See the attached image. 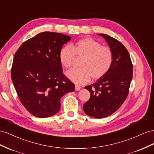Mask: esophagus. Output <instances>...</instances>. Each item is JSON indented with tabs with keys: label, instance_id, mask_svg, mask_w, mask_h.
Wrapping results in <instances>:
<instances>
[{
	"label": "esophagus",
	"instance_id": "1",
	"mask_svg": "<svg viewBox=\"0 0 154 154\" xmlns=\"http://www.w3.org/2000/svg\"><path fill=\"white\" fill-rule=\"evenodd\" d=\"M80 89H81V87H80L79 86H78V85H75V90H76V91H79V90H80Z\"/></svg>",
	"mask_w": 154,
	"mask_h": 154
}]
</instances>
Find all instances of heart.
I'll use <instances>...</instances> for the list:
<instances>
[{
	"mask_svg": "<svg viewBox=\"0 0 154 154\" xmlns=\"http://www.w3.org/2000/svg\"><path fill=\"white\" fill-rule=\"evenodd\" d=\"M59 59L66 68L72 67L75 57H83L81 68L69 70L66 75L77 85L88 82L91 77L98 79L110 69L113 62V54L110 48L91 38L79 39L70 46H64L59 51Z\"/></svg>",
	"mask_w": 154,
	"mask_h": 154,
	"instance_id": "1",
	"label": "heart"
}]
</instances>
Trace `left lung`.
I'll return each instance as SVG.
<instances>
[{"mask_svg": "<svg viewBox=\"0 0 154 154\" xmlns=\"http://www.w3.org/2000/svg\"><path fill=\"white\" fill-rule=\"evenodd\" d=\"M99 35L108 42L113 54V62L105 75L85 87L90 97L83 105V109L89 116L101 119L111 116L125 102L133 76V64L128 50L121 42L106 34Z\"/></svg>", "mask_w": 154, "mask_h": 154, "instance_id": "obj_1", "label": "left lung"}]
</instances>
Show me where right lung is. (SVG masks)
Instances as JSON below:
<instances>
[{"instance_id": "1", "label": "right lung", "mask_w": 154, "mask_h": 154, "mask_svg": "<svg viewBox=\"0 0 154 154\" xmlns=\"http://www.w3.org/2000/svg\"><path fill=\"white\" fill-rule=\"evenodd\" d=\"M71 37L45 32L26 41L16 51L11 79L22 104L32 115L45 118L55 115L60 99L75 90L63 74L59 51Z\"/></svg>"}]
</instances>
